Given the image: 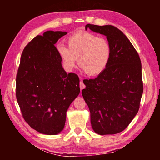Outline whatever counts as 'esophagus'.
<instances>
[{
  "instance_id": "34e87169",
  "label": "esophagus",
  "mask_w": 160,
  "mask_h": 160,
  "mask_svg": "<svg viewBox=\"0 0 160 160\" xmlns=\"http://www.w3.org/2000/svg\"><path fill=\"white\" fill-rule=\"evenodd\" d=\"M80 90H81V91H82L83 89H85V85H84V83H83V82H82V80H81L80 81Z\"/></svg>"
}]
</instances>
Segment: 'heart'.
I'll return each instance as SVG.
<instances>
[{
  "instance_id": "heart-1",
  "label": "heart",
  "mask_w": 160,
  "mask_h": 160,
  "mask_svg": "<svg viewBox=\"0 0 160 160\" xmlns=\"http://www.w3.org/2000/svg\"><path fill=\"white\" fill-rule=\"evenodd\" d=\"M68 47L58 44V52L68 70H72L78 65L90 76L102 72L109 64L112 55V47L105 38L99 37L90 32H78L68 40Z\"/></svg>"
}]
</instances>
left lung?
<instances>
[{"instance_id":"left-lung-1","label":"left lung","mask_w":160,"mask_h":160,"mask_svg":"<svg viewBox=\"0 0 160 160\" xmlns=\"http://www.w3.org/2000/svg\"><path fill=\"white\" fill-rule=\"evenodd\" d=\"M107 37L112 55L105 70L94 79L85 80L82 94L90 112L92 129L99 135L123 131L137 114L143 92L139 55L122 32L112 25L88 24Z\"/></svg>"}]
</instances>
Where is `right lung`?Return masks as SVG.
<instances>
[{"mask_svg":"<svg viewBox=\"0 0 160 160\" xmlns=\"http://www.w3.org/2000/svg\"><path fill=\"white\" fill-rule=\"evenodd\" d=\"M66 32L47 31L24 48L16 77V97L25 121L46 135L64 128L66 112L80 93V80L67 74L54 44Z\"/></svg>","mask_w":160,"mask_h":160,"instance_id":"right-lung-1","label":"right lung"}]
</instances>
